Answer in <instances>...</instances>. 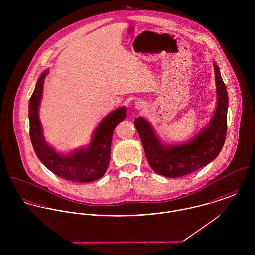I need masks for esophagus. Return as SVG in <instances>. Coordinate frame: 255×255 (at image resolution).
<instances>
[{
	"instance_id": "1",
	"label": "esophagus",
	"mask_w": 255,
	"mask_h": 255,
	"mask_svg": "<svg viewBox=\"0 0 255 255\" xmlns=\"http://www.w3.org/2000/svg\"><path fill=\"white\" fill-rule=\"evenodd\" d=\"M143 107H144V103L143 102H140V101L136 102V108L137 109H142Z\"/></svg>"
}]
</instances>
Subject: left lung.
<instances>
[{"instance_id":"left-lung-1","label":"left lung","mask_w":255,"mask_h":255,"mask_svg":"<svg viewBox=\"0 0 255 255\" xmlns=\"http://www.w3.org/2000/svg\"><path fill=\"white\" fill-rule=\"evenodd\" d=\"M215 77L218 95L216 112L208 127L190 142L164 147L146 120L141 117L134 120L147 161L157 174L172 179L180 178L208 165L221 152L227 135L228 93L216 65Z\"/></svg>"}]
</instances>
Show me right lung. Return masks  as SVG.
I'll return each instance as SVG.
<instances>
[{"mask_svg":"<svg viewBox=\"0 0 255 255\" xmlns=\"http://www.w3.org/2000/svg\"><path fill=\"white\" fill-rule=\"evenodd\" d=\"M46 75L47 72L41 74L29 100V133L37 157L55 175L71 182H93L102 178L109 165L113 132L117 125L126 119V107L114 111L100 123L89 148L64 157L44 141L38 118V107Z\"/></svg>","mask_w":255,"mask_h":255,"instance_id":"right-lung-1","label":"right lung"}]
</instances>
